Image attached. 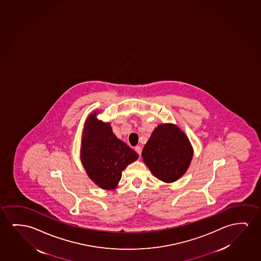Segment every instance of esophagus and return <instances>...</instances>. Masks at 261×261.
Returning a JSON list of instances; mask_svg holds the SVG:
<instances>
[{"mask_svg": "<svg viewBox=\"0 0 261 261\" xmlns=\"http://www.w3.org/2000/svg\"><path fill=\"white\" fill-rule=\"evenodd\" d=\"M135 151L140 155L141 152H142V148H141L140 146H137V147H135Z\"/></svg>", "mask_w": 261, "mask_h": 261, "instance_id": "esophagus-1", "label": "esophagus"}]
</instances>
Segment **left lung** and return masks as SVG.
Here are the masks:
<instances>
[{
    "mask_svg": "<svg viewBox=\"0 0 261 261\" xmlns=\"http://www.w3.org/2000/svg\"><path fill=\"white\" fill-rule=\"evenodd\" d=\"M141 155L154 176L165 184H172L187 172L193 158V147L176 124L162 123L154 128Z\"/></svg>",
    "mask_w": 261,
    "mask_h": 261,
    "instance_id": "left-lung-1",
    "label": "left lung"
}]
</instances>
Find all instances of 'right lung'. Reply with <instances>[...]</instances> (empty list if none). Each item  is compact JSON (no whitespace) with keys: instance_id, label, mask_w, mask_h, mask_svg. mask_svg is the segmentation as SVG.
<instances>
[{"instance_id":"add662e5","label":"right lung","mask_w":261,"mask_h":261,"mask_svg":"<svg viewBox=\"0 0 261 261\" xmlns=\"http://www.w3.org/2000/svg\"><path fill=\"white\" fill-rule=\"evenodd\" d=\"M94 111L85 121L81 136V161L89 179L98 187L110 191L117 187L121 172L139 154L117 139L110 122L100 121Z\"/></svg>"}]
</instances>
